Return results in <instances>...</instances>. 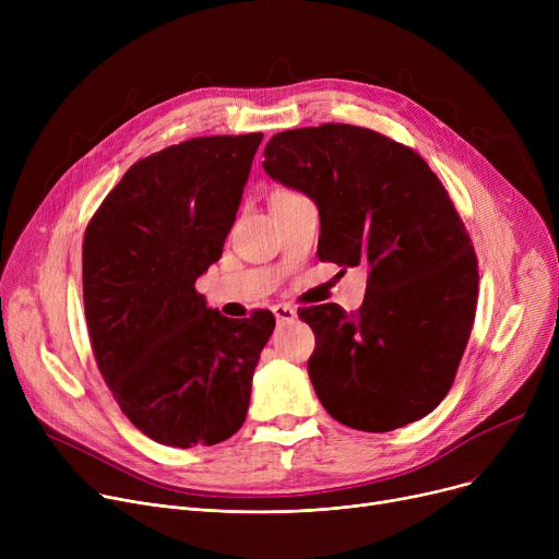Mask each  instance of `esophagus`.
<instances>
[{"mask_svg":"<svg viewBox=\"0 0 559 559\" xmlns=\"http://www.w3.org/2000/svg\"><path fill=\"white\" fill-rule=\"evenodd\" d=\"M272 312H274V317H276L278 324H285V321H295V319H297V310L292 308V306H287V304H278V306H274V308H272Z\"/></svg>","mask_w":559,"mask_h":559,"instance_id":"34e87169","label":"esophagus"}]
</instances>
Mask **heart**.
Instances as JSON below:
<instances>
[{
  "mask_svg": "<svg viewBox=\"0 0 559 559\" xmlns=\"http://www.w3.org/2000/svg\"><path fill=\"white\" fill-rule=\"evenodd\" d=\"M278 192H285V190H278Z\"/></svg>",
  "mask_w": 559,
  "mask_h": 559,
  "instance_id": "obj_1",
  "label": "heart"
}]
</instances>
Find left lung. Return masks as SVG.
<instances>
[{"mask_svg":"<svg viewBox=\"0 0 559 559\" xmlns=\"http://www.w3.org/2000/svg\"><path fill=\"white\" fill-rule=\"evenodd\" d=\"M264 171L319 209V260L367 264L356 314L335 304L299 317L314 331L312 388L340 424L388 432L449 394L478 301V260L453 201L426 160L350 124L276 133Z\"/></svg>","mask_w":559,"mask_h":559,"instance_id":"left-lung-1","label":"left lung"}]
</instances>
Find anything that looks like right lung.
<instances>
[{
	"label": "right lung",
	"instance_id": "right-lung-1",
	"mask_svg": "<svg viewBox=\"0 0 559 559\" xmlns=\"http://www.w3.org/2000/svg\"><path fill=\"white\" fill-rule=\"evenodd\" d=\"M262 133L192 138L129 167L83 238V308L97 367L154 442L213 447L247 419L276 319H228L197 278L219 260Z\"/></svg>",
	"mask_w": 559,
	"mask_h": 559
}]
</instances>
